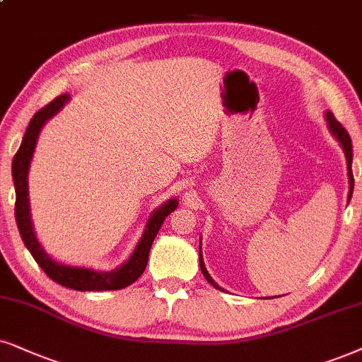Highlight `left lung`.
<instances>
[{
  "mask_svg": "<svg viewBox=\"0 0 362 362\" xmlns=\"http://www.w3.org/2000/svg\"><path fill=\"white\" fill-rule=\"evenodd\" d=\"M326 122H327L329 132H331L334 139L339 141L342 150H344L346 162H347V177H349V197H347V202H349L351 197H352V189H354V177H352V145H351V136L346 132V128L342 127L341 123L336 120V118H334V115H332L331 112H326ZM199 260H200V271H202L204 277L207 279V282L212 284L215 289L223 291L222 287L218 286V284L215 282L212 277H210V274L207 272V267H205L204 257H202V240H200V245H199Z\"/></svg>",
  "mask_w": 362,
  "mask_h": 362,
  "instance_id": "1",
  "label": "left lung"
}]
</instances>
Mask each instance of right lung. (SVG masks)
<instances>
[{
	"label": "right lung",
	"instance_id": "add662e5",
	"mask_svg": "<svg viewBox=\"0 0 362 362\" xmlns=\"http://www.w3.org/2000/svg\"><path fill=\"white\" fill-rule=\"evenodd\" d=\"M68 102H70V95H59V97L54 98L52 103H48L47 107L41 108L38 113H35V117L30 120L28 128H26L20 148H18L15 158H13L11 173L16 192L15 217L18 223V230H20V235L23 242H25L26 249L30 250L33 259L38 262L40 267L43 269L45 274H47L49 279H53L54 282L75 291H118L130 286V284H134L136 279L144 274L148 262L150 247H152L155 237H157L160 227H162L167 215L172 214L173 210L177 209L178 200L173 197V199H168L167 202L160 205L157 210H153L147 226H145L144 234H141L140 240L136 242L134 252H132L130 257H128L120 267L113 269V271L102 272L90 267L68 265L49 257V255L45 252L43 245H41L38 239H36L33 222H31L28 173L41 128H43V125L49 120V118L57 115L59 110L65 107Z\"/></svg>",
	"mask_w": 362,
	"mask_h": 362
}]
</instances>
